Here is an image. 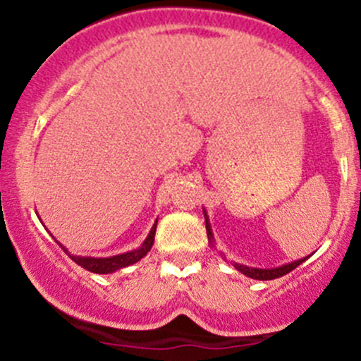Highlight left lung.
Listing matches in <instances>:
<instances>
[{
  "mask_svg": "<svg viewBox=\"0 0 361 361\" xmlns=\"http://www.w3.org/2000/svg\"><path fill=\"white\" fill-rule=\"evenodd\" d=\"M203 214H205V228H207V237H209V244L214 247V235H212V228H210V223H209V216H207L205 210H203ZM221 256H223V255H221ZM223 258H224V256H223ZM307 258H309V256H307ZM307 258H302V259H297V262L286 263V265H283V267H276V269H255V267L240 265V263H233V267L238 270V272L244 274V276L251 277V279L272 281V279H277V277L290 274L291 270L297 269L298 265H302V263L305 262Z\"/></svg>",
  "mask_w": 361,
  "mask_h": 361,
  "instance_id": "obj_1",
  "label": "left lung"
}]
</instances>
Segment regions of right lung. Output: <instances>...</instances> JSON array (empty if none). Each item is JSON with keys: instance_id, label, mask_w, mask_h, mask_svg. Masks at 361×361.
Masks as SVG:
<instances>
[{"instance_id": "obj_1", "label": "right lung", "mask_w": 361, "mask_h": 361, "mask_svg": "<svg viewBox=\"0 0 361 361\" xmlns=\"http://www.w3.org/2000/svg\"><path fill=\"white\" fill-rule=\"evenodd\" d=\"M156 226H158V219H156V223L152 224L151 231H149V235H147V238L144 240V244H142L138 249H133V251L123 252V255H117V256H109V258H91V256H73V255H70V258L73 259L77 265L84 267L85 270H89V272L112 274V272H116V270H121V269H124V267H130V265H133V263L140 262V259L144 258L149 251H151L152 244H154ZM59 245L64 249V251H66V247H64L63 244H59Z\"/></svg>"}]
</instances>
